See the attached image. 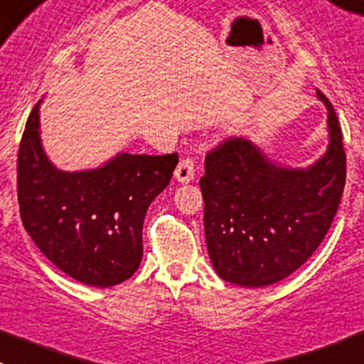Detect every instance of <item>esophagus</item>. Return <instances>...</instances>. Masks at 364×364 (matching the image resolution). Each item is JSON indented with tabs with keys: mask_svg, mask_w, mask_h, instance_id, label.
<instances>
[{
	"mask_svg": "<svg viewBox=\"0 0 364 364\" xmlns=\"http://www.w3.org/2000/svg\"><path fill=\"white\" fill-rule=\"evenodd\" d=\"M174 176H176V179H178L179 183H190V181H192V179H194V176H196L194 159L183 158L181 161H179L178 168H176Z\"/></svg>",
	"mask_w": 364,
	"mask_h": 364,
	"instance_id": "1",
	"label": "esophagus"
}]
</instances>
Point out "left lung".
<instances>
[{"mask_svg":"<svg viewBox=\"0 0 364 364\" xmlns=\"http://www.w3.org/2000/svg\"><path fill=\"white\" fill-rule=\"evenodd\" d=\"M330 141L309 168L272 163L245 137H228L206 154L199 179L205 237L221 279L247 288L274 284L296 272L325 239L346 181V154L336 110Z\"/></svg>","mask_w":364,"mask_h":364,"instance_id":"obj_1","label":"left lung"}]
</instances>
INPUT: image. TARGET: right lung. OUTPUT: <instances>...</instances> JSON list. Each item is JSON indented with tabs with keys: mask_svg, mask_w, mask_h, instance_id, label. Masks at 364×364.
<instances>
[{
	"mask_svg": "<svg viewBox=\"0 0 364 364\" xmlns=\"http://www.w3.org/2000/svg\"><path fill=\"white\" fill-rule=\"evenodd\" d=\"M178 159V154H117L96 170H58L41 146L38 103L18 152L23 227L67 276L100 288L123 283L139 268L143 219Z\"/></svg>",
	"mask_w": 364,
	"mask_h": 364,
	"instance_id": "right-lung-1",
	"label": "right lung"
}]
</instances>
